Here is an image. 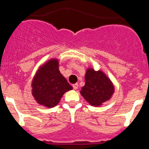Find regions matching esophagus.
Returning <instances> with one entry per match:
<instances>
[{
  "label": "esophagus",
  "mask_w": 149,
  "mask_h": 149,
  "mask_svg": "<svg viewBox=\"0 0 149 149\" xmlns=\"http://www.w3.org/2000/svg\"><path fill=\"white\" fill-rule=\"evenodd\" d=\"M73 87L74 89H77L78 88H79V84H74L73 85Z\"/></svg>",
  "instance_id": "esophagus-1"
}]
</instances>
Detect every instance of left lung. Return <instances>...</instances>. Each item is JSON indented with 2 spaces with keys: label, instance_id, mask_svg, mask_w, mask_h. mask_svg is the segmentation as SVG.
<instances>
[{
  "label": "left lung",
  "instance_id": "obj_1",
  "mask_svg": "<svg viewBox=\"0 0 149 149\" xmlns=\"http://www.w3.org/2000/svg\"><path fill=\"white\" fill-rule=\"evenodd\" d=\"M115 88L113 82L101 70L88 68L85 73V85L80 94L92 106L98 107L109 100Z\"/></svg>",
  "mask_w": 149,
  "mask_h": 149
}]
</instances>
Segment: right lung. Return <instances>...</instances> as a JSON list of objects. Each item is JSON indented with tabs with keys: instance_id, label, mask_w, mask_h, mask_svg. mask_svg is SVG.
Returning a JSON list of instances; mask_svg holds the SVG:
<instances>
[{
	"instance_id": "right-lung-1",
	"label": "right lung",
	"mask_w": 149,
	"mask_h": 149,
	"mask_svg": "<svg viewBox=\"0 0 149 149\" xmlns=\"http://www.w3.org/2000/svg\"><path fill=\"white\" fill-rule=\"evenodd\" d=\"M32 95L37 103L53 108L62 97L73 89L59 70V60L52 58L41 65L31 83Z\"/></svg>"
}]
</instances>
